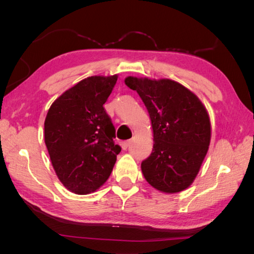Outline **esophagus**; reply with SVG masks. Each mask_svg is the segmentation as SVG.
Segmentation results:
<instances>
[{
  "label": "esophagus",
  "mask_w": 254,
  "mask_h": 254,
  "mask_svg": "<svg viewBox=\"0 0 254 254\" xmlns=\"http://www.w3.org/2000/svg\"><path fill=\"white\" fill-rule=\"evenodd\" d=\"M128 145H130V141H124V142H121V147H122V149H123V150H126V149L128 147Z\"/></svg>",
  "instance_id": "esophagus-1"
}]
</instances>
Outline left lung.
I'll return each instance as SVG.
<instances>
[{
  "label": "left lung",
  "instance_id": "obj_1",
  "mask_svg": "<svg viewBox=\"0 0 254 254\" xmlns=\"http://www.w3.org/2000/svg\"><path fill=\"white\" fill-rule=\"evenodd\" d=\"M152 121L154 146L142 161L144 178L156 190L177 193L192 185L207 154L210 121L202 101L180 83L168 78L127 76Z\"/></svg>",
  "mask_w": 254,
  "mask_h": 254
}]
</instances>
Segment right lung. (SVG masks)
Returning a JSON list of instances; mask_svg holds the SVG:
<instances>
[{
	"label": "right lung",
	"mask_w": 254,
	"mask_h": 254,
	"mask_svg": "<svg viewBox=\"0 0 254 254\" xmlns=\"http://www.w3.org/2000/svg\"><path fill=\"white\" fill-rule=\"evenodd\" d=\"M118 75L90 76L57 98L45 120V143L56 174L75 194H88L109 178L121 147L104 108Z\"/></svg>",
	"instance_id": "obj_1"
}]
</instances>
